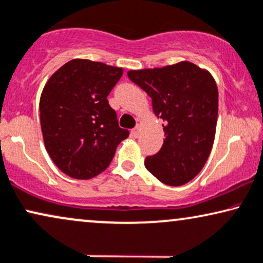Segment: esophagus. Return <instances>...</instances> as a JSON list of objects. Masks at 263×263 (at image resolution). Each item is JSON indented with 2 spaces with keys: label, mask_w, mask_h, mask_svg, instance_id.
I'll return each mask as SVG.
<instances>
[{
  "label": "esophagus",
  "mask_w": 263,
  "mask_h": 263,
  "mask_svg": "<svg viewBox=\"0 0 263 263\" xmlns=\"http://www.w3.org/2000/svg\"><path fill=\"white\" fill-rule=\"evenodd\" d=\"M131 135L134 136V137H138V136H139V126H138V125L136 126V127H135L134 129H132Z\"/></svg>",
  "instance_id": "34e87169"
}]
</instances>
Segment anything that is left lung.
Masks as SVG:
<instances>
[{"label": "left lung", "instance_id": "8db88e82", "mask_svg": "<svg viewBox=\"0 0 263 263\" xmlns=\"http://www.w3.org/2000/svg\"><path fill=\"white\" fill-rule=\"evenodd\" d=\"M128 79L152 98L165 121L160 151L145 158L147 170L167 185H183L204 167L214 144L218 89L209 71L189 62L131 70Z\"/></svg>", "mask_w": 263, "mask_h": 263}]
</instances>
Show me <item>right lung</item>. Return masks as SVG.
<instances>
[{
	"label": "right lung",
	"mask_w": 263,
	"mask_h": 263,
	"mask_svg": "<svg viewBox=\"0 0 263 263\" xmlns=\"http://www.w3.org/2000/svg\"><path fill=\"white\" fill-rule=\"evenodd\" d=\"M122 72L99 62L72 59L46 84L40 99L43 141L65 175L88 179L101 174L128 137L107 99Z\"/></svg>",
	"instance_id": "add662e5"
}]
</instances>
